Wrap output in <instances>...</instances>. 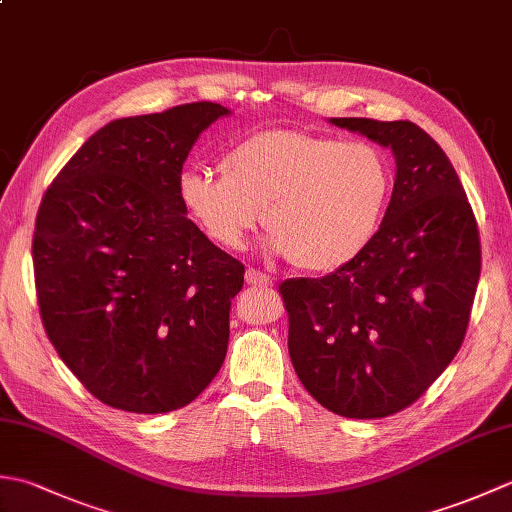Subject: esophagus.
Returning <instances> with one entry per match:
<instances>
[{"label": "esophagus", "instance_id": "esophagus-1", "mask_svg": "<svg viewBox=\"0 0 512 512\" xmlns=\"http://www.w3.org/2000/svg\"><path fill=\"white\" fill-rule=\"evenodd\" d=\"M244 279H246L248 286H259V288L273 286V279H270L266 273H259L257 268H246Z\"/></svg>", "mask_w": 512, "mask_h": 512}]
</instances>
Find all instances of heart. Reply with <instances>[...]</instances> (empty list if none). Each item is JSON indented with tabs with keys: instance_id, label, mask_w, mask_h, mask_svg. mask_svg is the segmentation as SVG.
Here are the masks:
<instances>
[{
	"instance_id": "heart-1",
	"label": "heart",
	"mask_w": 512,
	"mask_h": 512,
	"mask_svg": "<svg viewBox=\"0 0 512 512\" xmlns=\"http://www.w3.org/2000/svg\"><path fill=\"white\" fill-rule=\"evenodd\" d=\"M220 171L180 178V200L204 233L237 250L264 211L270 250L312 273L350 264L374 242L391 191L389 160L376 145L297 129L239 140Z\"/></svg>"
}]
</instances>
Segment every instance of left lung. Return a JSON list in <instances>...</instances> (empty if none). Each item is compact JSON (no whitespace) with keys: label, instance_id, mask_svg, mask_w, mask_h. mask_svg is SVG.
<instances>
[{"label":"left lung","instance_id":"left-lung-1","mask_svg":"<svg viewBox=\"0 0 512 512\" xmlns=\"http://www.w3.org/2000/svg\"><path fill=\"white\" fill-rule=\"evenodd\" d=\"M389 147L396 180L374 242L319 279L279 286L308 394L345 418L413 405L458 354L480 281V231L442 147L411 121L332 118Z\"/></svg>","mask_w":512,"mask_h":512}]
</instances>
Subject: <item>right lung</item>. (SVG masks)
Instances as JSON below:
<instances>
[{
	"label": "right lung",
	"instance_id": "right-lung-1",
	"mask_svg": "<svg viewBox=\"0 0 512 512\" xmlns=\"http://www.w3.org/2000/svg\"><path fill=\"white\" fill-rule=\"evenodd\" d=\"M226 114L200 101L118 118L41 198L32 264L43 328L114 409L187 407L224 363L244 264L187 220L180 178L195 140Z\"/></svg>",
	"mask_w": 512,
	"mask_h": 512
}]
</instances>
